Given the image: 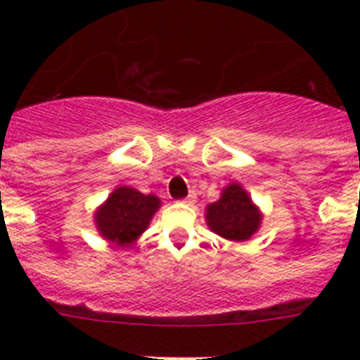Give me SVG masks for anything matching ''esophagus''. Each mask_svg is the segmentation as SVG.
I'll return each instance as SVG.
<instances>
[{
	"label": "esophagus",
	"mask_w": 360,
	"mask_h": 360,
	"mask_svg": "<svg viewBox=\"0 0 360 360\" xmlns=\"http://www.w3.org/2000/svg\"><path fill=\"white\" fill-rule=\"evenodd\" d=\"M196 202V196H194V194H188V196L185 198V200H183V202L181 203H186V205H192V203Z\"/></svg>",
	"instance_id": "34e87169"
}]
</instances>
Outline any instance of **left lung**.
Instances as JSON below:
<instances>
[{"instance_id":"left-lung-1","label":"left lung","mask_w":360,"mask_h":360,"mask_svg":"<svg viewBox=\"0 0 360 360\" xmlns=\"http://www.w3.org/2000/svg\"><path fill=\"white\" fill-rule=\"evenodd\" d=\"M263 214L248 192L239 183L222 188L220 198L205 207V222L209 230L228 240H248L262 226Z\"/></svg>"}]
</instances>
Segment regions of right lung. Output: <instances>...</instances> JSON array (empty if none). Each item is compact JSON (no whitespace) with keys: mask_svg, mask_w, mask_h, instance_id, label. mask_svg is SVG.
Returning a JSON list of instances; mask_svg holds the SVG:
<instances>
[{"mask_svg":"<svg viewBox=\"0 0 360 360\" xmlns=\"http://www.w3.org/2000/svg\"><path fill=\"white\" fill-rule=\"evenodd\" d=\"M160 209V198L141 194L132 186H117L95 211L98 236L117 246H132L149 228L153 214Z\"/></svg>","mask_w":360,"mask_h":360,"instance_id":"obj_1","label":"right lung"}]
</instances>
